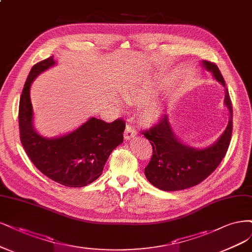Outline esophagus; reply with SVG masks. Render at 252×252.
I'll list each match as a JSON object with an SVG mask.
<instances>
[{"mask_svg":"<svg viewBox=\"0 0 252 252\" xmlns=\"http://www.w3.org/2000/svg\"><path fill=\"white\" fill-rule=\"evenodd\" d=\"M135 135H136V130L132 126L127 125L125 131H124V138H125V140L126 141L131 140V138L134 137Z\"/></svg>","mask_w":252,"mask_h":252,"instance_id":"34e87169","label":"esophagus"}]
</instances>
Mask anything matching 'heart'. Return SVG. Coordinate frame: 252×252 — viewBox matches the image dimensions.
<instances>
[{
    "mask_svg": "<svg viewBox=\"0 0 252 252\" xmlns=\"http://www.w3.org/2000/svg\"><path fill=\"white\" fill-rule=\"evenodd\" d=\"M158 84L153 83L147 88H135L128 93L123 94V98L128 102H134L138 104H144L152 100L158 91ZM163 115V109L159 105L155 104H149L147 105L143 111V117L148 123H155Z\"/></svg>",
    "mask_w": 252,
    "mask_h": 252,
    "instance_id": "obj_1",
    "label": "heart"
}]
</instances>
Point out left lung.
<instances>
[{
    "label": "left lung",
    "instance_id": "obj_1",
    "mask_svg": "<svg viewBox=\"0 0 252 252\" xmlns=\"http://www.w3.org/2000/svg\"><path fill=\"white\" fill-rule=\"evenodd\" d=\"M206 71L225 89L224 105L229 112V121L224 132L215 143L205 148L185 144L173 131L167 115L158 125L143 132L153 148V155L145 168L146 178L161 190H180L202 182L219 166L227 152L232 131V107L227 89L218 66L209 62H201Z\"/></svg>",
    "mask_w": 252,
    "mask_h": 252
}]
</instances>
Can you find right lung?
Returning a JSON list of instances; mask_svg holds the SVG:
<instances>
[{
	"instance_id": "right-lung-1",
	"label": "right lung",
	"mask_w": 252,
	"mask_h": 252,
	"mask_svg": "<svg viewBox=\"0 0 252 252\" xmlns=\"http://www.w3.org/2000/svg\"><path fill=\"white\" fill-rule=\"evenodd\" d=\"M56 62L51 56L33 65L24 85L19 108L21 142L29 158L43 175L70 188H82L100 177L112 150L123 143L125 123H106L90 118L72 132L46 137L34 128L30 89L35 78Z\"/></svg>"
}]
</instances>
